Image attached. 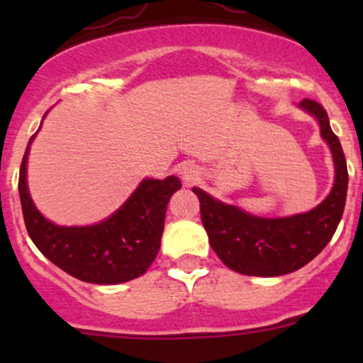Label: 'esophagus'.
Returning a JSON list of instances; mask_svg holds the SVG:
<instances>
[{
  "label": "esophagus",
  "mask_w": 363,
  "mask_h": 363,
  "mask_svg": "<svg viewBox=\"0 0 363 363\" xmlns=\"http://www.w3.org/2000/svg\"><path fill=\"white\" fill-rule=\"evenodd\" d=\"M179 174L182 175V179H184L186 182H191L193 179L199 175V168L195 167V164L188 163V161H184V163L179 164Z\"/></svg>",
  "instance_id": "obj_1"
}]
</instances>
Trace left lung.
<instances>
[{"label": "left lung", "instance_id": "obj_1", "mask_svg": "<svg viewBox=\"0 0 363 363\" xmlns=\"http://www.w3.org/2000/svg\"><path fill=\"white\" fill-rule=\"evenodd\" d=\"M300 107L318 119L335 164L334 188L318 207L288 218H258L193 188L211 247L228 269L244 276L274 277L302 269L330 242L342 218L347 167L340 142L332 131L327 111L318 101L306 98Z\"/></svg>", "mask_w": 363, "mask_h": 363}]
</instances>
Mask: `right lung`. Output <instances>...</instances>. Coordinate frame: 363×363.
Masks as SVG:
<instances>
[{
    "instance_id": "add662e5",
    "label": "right lung",
    "mask_w": 363,
    "mask_h": 363,
    "mask_svg": "<svg viewBox=\"0 0 363 363\" xmlns=\"http://www.w3.org/2000/svg\"><path fill=\"white\" fill-rule=\"evenodd\" d=\"M35 135L21 163L19 195L26 230L40 252L84 283L119 284L145 274L160 251L168 200L181 188V181L175 175L163 181L144 179L123 207L101 223L54 225L35 207L26 182L28 152Z\"/></svg>"
}]
</instances>
